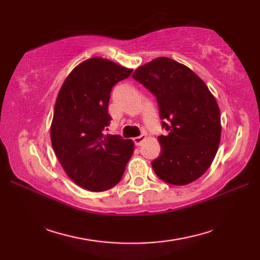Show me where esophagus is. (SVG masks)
<instances>
[{"instance_id":"34e87169","label":"esophagus","mask_w":260,"mask_h":260,"mask_svg":"<svg viewBox=\"0 0 260 260\" xmlns=\"http://www.w3.org/2000/svg\"><path fill=\"white\" fill-rule=\"evenodd\" d=\"M146 139V135L145 134H142V135H140V136H136L135 139H134V143H135V145H137V146H140L143 142H144V140Z\"/></svg>"}]
</instances>
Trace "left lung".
<instances>
[{
	"label": "left lung",
	"instance_id": "8db88e82",
	"mask_svg": "<svg viewBox=\"0 0 260 260\" xmlns=\"http://www.w3.org/2000/svg\"><path fill=\"white\" fill-rule=\"evenodd\" d=\"M133 78L156 97L162 127L157 137L162 152L152 162L159 179L185 185L200 178L217 154L220 110L203 80L184 64L156 58L135 70Z\"/></svg>",
	"mask_w": 260,
	"mask_h": 260
}]
</instances>
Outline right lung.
Instances as JSON below:
<instances>
[{
  "mask_svg": "<svg viewBox=\"0 0 260 260\" xmlns=\"http://www.w3.org/2000/svg\"><path fill=\"white\" fill-rule=\"evenodd\" d=\"M132 71L107 59L91 58L77 66L60 88L50 131L52 147L67 175L86 190L112 189L133 154L131 140L105 135L112 120L110 91Z\"/></svg>",
  "mask_w": 260,
  "mask_h": 260,
  "instance_id": "1",
  "label": "right lung"
}]
</instances>
